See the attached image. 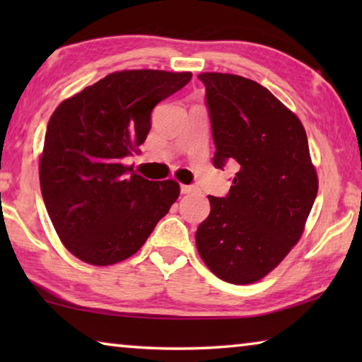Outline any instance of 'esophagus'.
Returning a JSON list of instances; mask_svg holds the SVG:
<instances>
[{
    "mask_svg": "<svg viewBox=\"0 0 362 362\" xmlns=\"http://www.w3.org/2000/svg\"><path fill=\"white\" fill-rule=\"evenodd\" d=\"M180 192L183 194H188V193H193L196 192V188L193 185H180Z\"/></svg>",
    "mask_w": 362,
    "mask_h": 362,
    "instance_id": "1",
    "label": "esophagus"
}]
</instances>
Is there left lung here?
Masks as SVG:
<instances>
[{
	"instance_id": "obj_1",
	"label": "left lung",
	"mask_w": 362,
	"mask_h": 362,
	"mask_svg": "<svg viewBox=\"0 0 362 362\" xmlns=\"http://www.w3.org/2000/svg\"><path fill=\"white\" fill-rule=\"evenodd\" d=\"M214 166L236 170L225 198L196 230L201 259L220 279L250 284L276 268L303 233L317 194L302 122L267 88L228 73H203Z\"/></svg>"
}]
</instances>
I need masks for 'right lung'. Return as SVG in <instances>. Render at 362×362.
Returning <instances> with one entry per match:
<instances>
[{
  "label": "right lung",
  "instance_id": "obj_1",
  "mask_svg": "<svg viewBox=\"0 0 362 362\" xmlns=\"http://www.w3.org/2000/svg\"><path fill=\"white\" fill-rule=\"evenodd\" d=\"M189 79V71H116L52 113L41 193L60 241L79 260L100 267L126 260L179 198L175 180H146L124 159L145 142L153 108Z\"/></svg>",
  "mask_w": 362,
  "mask_h": 362
}]
</instances>
